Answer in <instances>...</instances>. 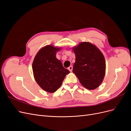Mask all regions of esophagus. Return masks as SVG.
<instances>
[{"mask_svg": "<svg viewBox=\"0 0 131 131\" xmlns=\"http://www.w3.org/2000/svg\"><path fill=\"white\" fill-rule=\"evenodd\" d=\"M68 69H69V70L70 71V72H72V70H73V67L72 66H70V67H68Z\"/></svg>", "mask_w": 131, "mask_h": 131, "instance_id": "1", "label": "esophagus"}]
</instances>
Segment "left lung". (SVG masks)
<instances>
[{"label": "left lung", "instance_id": "left-lung-1", "mask_svg": "<svg viewBox=\"0 0 131 131\" xmlns=\"http://www.w3.org/2000/svg\"><path fill=\"white\" fill-rule=\"evenodd\" d=\"M75 62L73 72L81 84L88 90L96 89L102 84L105 74V61L98 47L89 42L74 47Z\"/></svg>", "mask_w": 131, "mask_h": 131}]
</instances>
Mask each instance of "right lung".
<instances>
[{
	"label": "right lung",
	"instance_id": "obj_1",
	"mask_svg": "<svg viewBox=\"0 0 131 131\" xmlns=\"http://www.w3.org/2000/svg\"><path fill=\"white\" fill-rule=\"evenodd\" d=\"M61 49L46 45L38 51L33 62L35 81L42 90L49 93L54 92L60 88L66 75L70 73L56 58V53Z\"/></svg>",
	"mask_w": 131,
	"mask_h": 131
}]
</instances>
